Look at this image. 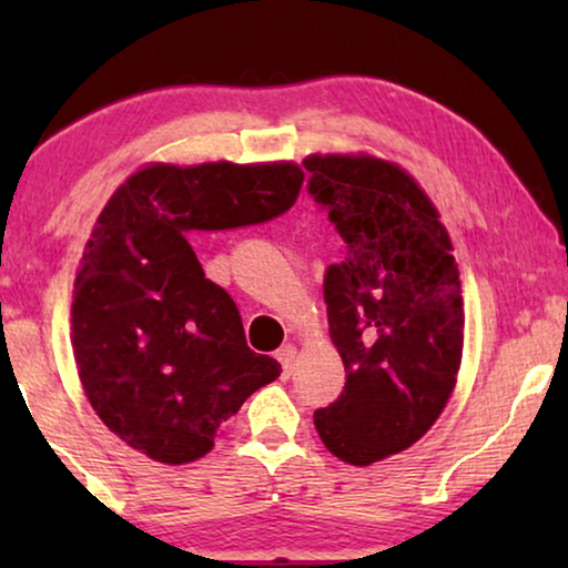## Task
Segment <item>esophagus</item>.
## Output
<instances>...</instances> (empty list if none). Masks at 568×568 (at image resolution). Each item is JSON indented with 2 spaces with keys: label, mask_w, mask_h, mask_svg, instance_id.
I'll list each match as a JSON object with an SVG mask.
<instances>
[{
  "label": "esophagus",
  "mask_w": 568,
  "mask_h": 568,
  "mask_svg": "<svg viewBox=\"0 0 568 568\" xmlns=\"http://www.w3.org/2000/svg\"><path fill=\"white\" fill-rule=\"evenodd\" d=\"M276 359L282 362V369H284V375H292L294 359H297V346H294V344H284V346L278 348V352H276Z\"/></svg>",
  "instance_id": "esophagus-1"
}]
</instances>
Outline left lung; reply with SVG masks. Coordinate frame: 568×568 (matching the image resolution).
Returning a JSON list of instances; mask_svg holds the SVG:
<instances>
[{
    "label": "left lung",
    "mask_w": 568,
    "mask_h": 568,
    "mask_svg": "<svg viewBox=\"0 0 568 568\" xmlns=\"http://www.w3.org/2000/svg\"><path fill=\"white\" fill-rule=\"evenodd\" d=\"M302 165L346 243L323 284L346 385L315 410V429L362 468L416 445L445 410L463 362L460 271L437 206L400 165L367 152Z\"/></svg>",
    "instance_id": "8db88e82"
}]
</instances>
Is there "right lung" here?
Wrapping results in <instances>:
<instances>
[{
	"mask_svg": "<svg viewBox=\"0 0 568 568\" xmlns=\"http://www.w3.org/2000/svg\"><path fill=\"white\" fill-rule=\"evenodd\" d=\"M297 162H150L100 212L72 292V348L90 406L121 442L185 465L214 447L282 364L247 348L243 321L189 240L284 214Z\"/></svg>",
	"mask_w": 568,
	"mask_h": 568,
	"instance_id": "obj_1",
	"label": "right lung"
}]
</instances>
